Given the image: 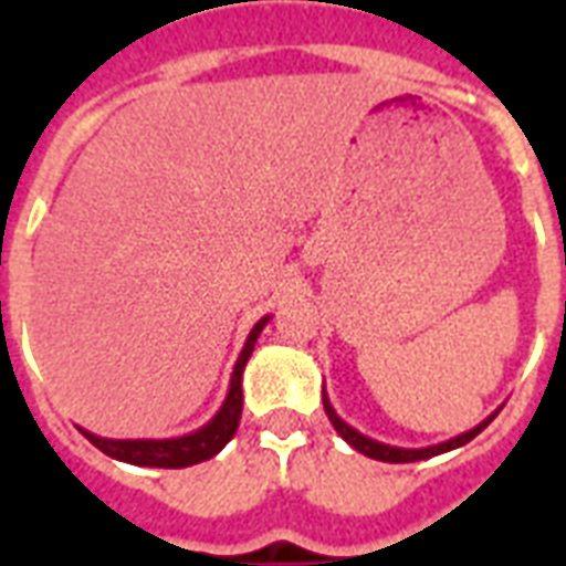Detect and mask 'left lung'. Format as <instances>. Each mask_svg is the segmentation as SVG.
Here are the masks:
<instances>
[{
	"instance_id": "obj_1",
	"label": "left lung",
	"mask_w": 566,
	"mask_h": 566,
	"mask_svg": "<svg viewBox=\"0 0 566 566\" xmlns=\"http://www.w3.org/2000/svg\"><path fill=\"white\" fill-rule=\"evenodd\" d=\"M323 408H326L328 420H332V426H335V431L340 434V438L349 443L353 449H358L361 455L367 458H376V461H387V464H408V461H422V458H431V455H440V452H449V449H458L464 447V443H470V440L479 434L482 429H488V422L496 417V413H491L488 420H482L475 429L464 431V434H458V438L447 440V443H438V447H422V449H402V447H387V443H378V440L367 438V434H361V431H355L349 422H344L340 417H337V411L332 408V402H328L326 396V387H323Z\"/></svg>"
}]
</instances>
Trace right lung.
<instances>
[{
	"label": "right lung",
	"mask_w": 566,
	"mask_h": 566,
	"mask_svg": "<svg viewBox=\"0 0 566 566\" xmlns=\"http://www.w3.org/2000/svg\"><path fill=\"white\" fill-rule=\"evenodd\" d=\"M266 319H258L255 328L249 332L247 344H243V353H240L238 364H234V373H231L229 396L217 413H213L211 422H205L202 429L190 431L185 438H170V440H111L99 438V434H91L84 431L82 434L91 440L93 447L102 449L105 455L117 458V461H126V464L137 467H167V470H179V467H193L199 461H208L220 452L238 431L240 411H243V390H240V378H243V367H247L249 355L255 349L258 335L264 332Z\"/></svg>",
	"instance_id": "1"
}]
</instances>
